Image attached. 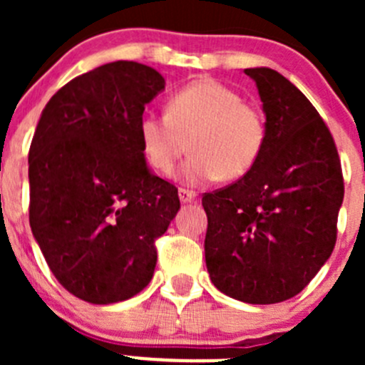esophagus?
<instances>
[{"mask_svg": "<svg viewBox=\"0 0 365 365\" xmlns=\"http://www.w3.org/2000/svg\"><path fill=\"white\" fill-rule=\"evenodd\" d=\"M178 197L183 205L185 203H192V201L197 200V194L192 192V190H187V189H180L178 190Z\"/></svg>", "mask_w": 365, "mask_h": 365, "instance_id": "34e87169", "label": "esophagus"}]
</instances>
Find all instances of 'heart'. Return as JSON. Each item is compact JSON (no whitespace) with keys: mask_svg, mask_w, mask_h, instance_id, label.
I'll use <instances>...</instances> for the list:
<instances>
[{"mask_svg":"<svg viewBox=\"0 0 365 365\" xmlns=\"http://www.w3.org/2000/svg\"><path fill=\"white\" fill-rule=\"evenodd\" d=\"M138 134L146 160L162 175L173 171L189 141L192 155L183 162L178 178L201 185L220 176L237 180L247 175L261 155L267 125L230 86L200 79L169 98L168 114H143Z\"/></svg>","mask_w":365,"mask_h":365,"instance_id":"obj_1","label":"heart"}]
</instances>
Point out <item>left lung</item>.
<instances>
[{"label": "left lung", "instance_id": "left-lung-1", "mask_svg": "<svg viewBox=\"0 0 365 365\" xmlns=\"http://www.w3.org/2000/svg\"><path fill=\"white\" fill-rule=\"evenodd\" d=\"M263 102L259 159L233 185L205 194V259L213 286L245 304L300 293L336 245L344 183L334 139L284 76L245 68Z\"/></svg>", "mask_w": 365, "mask_h": 365}]
</instances>
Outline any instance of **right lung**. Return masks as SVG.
Masks as SVG:
<instances>
[{"label":"right lung","instance_id":"obj_1","mask_svg":"<svg viewBox=\"0 0 365 365\" xmlns=\"http://www.w3.org/2000/svg\"><path fill=\"white\" fill-rule=\"evenodd\" d=\"M165 88L155 68L113 61L76 77L40 114L28 157L29 226L67 292L108 305L152 281L155 240L180 210L153 176L139 118Z\"/></svg>","mask_w":365,"mask_h":365}]
</instances>
